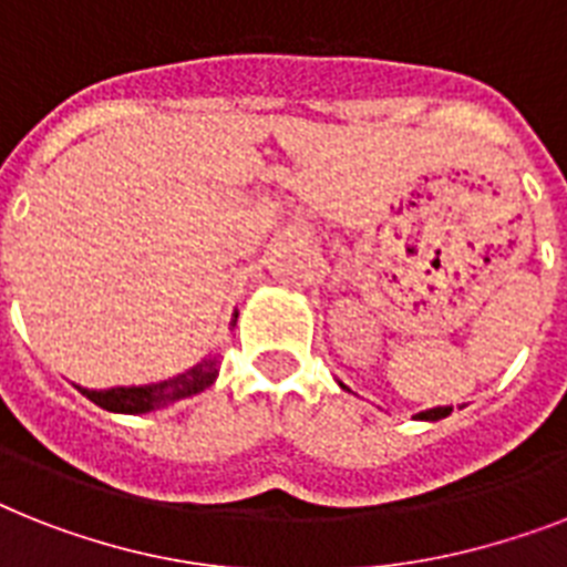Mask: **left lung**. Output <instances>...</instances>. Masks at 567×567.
Masks as SVG:
<instances>
[{"mask_svg": "<svg viewBox=\"0 0 567 567\" xmlns=\"http://www.w3.org/2000/svg\"><path fill=\"white\" fill-rule=\"evenodd\" d=\"M343 390H349L347 384H340ZM451 413V408H431V411H422L416 413V419H422V422H436V419H445Z\"/></svg>", "mask_w": 567, "mask_h": 567, "instance_id": "obj_1", "label": "left lung"}]
</instances>
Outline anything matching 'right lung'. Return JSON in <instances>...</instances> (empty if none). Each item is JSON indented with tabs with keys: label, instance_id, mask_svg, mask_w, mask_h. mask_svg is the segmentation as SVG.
I'll return each instance as SVG.
<instances>
[{
	"label": "right lung",
	"instance_id": "right-lung-1",
	"mask_svg": "<svg viewBox=\"0 0 567 567\" xmlns=\"http://www.w3.org/2000/svg\"><path fill=\"white\" fill-rule=\"evenodd\" d=\"M238 317V315H236ZM220 355H209L200 363H195L192 370L179 372L168 381H156V384H140V388H110V390H86L78 388L81 393L95 402L99 408L110 413H151L156 408L174 404L188 395L204 393L209 384L218 379Z\"/></svg>",
	"mask_w": 567,
	"mask_h": 567
}]
</instances>
